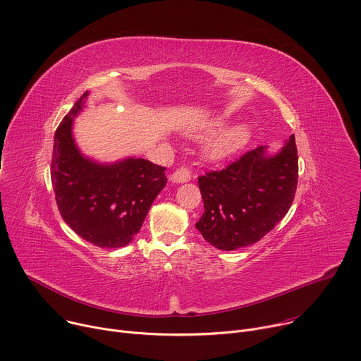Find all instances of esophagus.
<instances>
[{"label": "esophagus", "mask_w": 361, "mask_h": 361, "mask_svg": "<svg viewBox=\"0 0 361 361\" xmlns=\"http://www.w3.org/2000/svg\"><path fill=\"white\" fill-rule=\"evenodd\" d=\"M191 180V171L187 167H181L178 170H176L171 176H170V181L171 183H187Z\"/></svg>", "instance_id": "obj_1"}]
</instances>
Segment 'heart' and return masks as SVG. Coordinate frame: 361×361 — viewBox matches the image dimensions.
Instances as JSON below:
<instances>
[{
  "label": "heart",
  "instance_id": "b5f03b06",
  "mask_svg": "<svg viewBox=\"0 0 361 361\" xmlns=\"http://www.w3.org/2000/svg\"><path fill=\"white\" fill-rule=\"evenodd\" d=\"M221 123L217 124V127ZM250 140V130L244 124L233 126L223 133H220L213 141L205 147V154L210 160H223L227 159L237 151H240Z\"/></svg>",
  "mask_w": 361,
  "mask_h": 361
}]
</instances>
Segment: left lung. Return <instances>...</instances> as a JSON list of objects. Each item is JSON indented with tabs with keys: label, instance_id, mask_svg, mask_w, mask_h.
Instances as JSON below:
<instances>
[{
	"label": "left lung",
	"instance_id": "obj_1",
	"mask_svg": "<svg viewBox=\"0 0 361 361\" xmlns=\"http://www.w3.org/2000/svg\"><path fill=\"white\" fill-rule=\"evenodd\" d=\"M297 178L294 134L276 154L267 147H257L227 169L198 177L204 214L195 228L220 250L251 245L287 214Z\"/></svg>",
	"mask_w": 361,
	"mask_h": 361
}]
</instances>
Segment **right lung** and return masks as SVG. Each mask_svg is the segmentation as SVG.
<instances>
[{
	"label": "right lung",
	"instance_id": "obj_1",
	"mask_svg": "<svg viewBox=\"0 0 361 361\" xmlns=\"http://www.w3.org/2000/svg\"><path fill=\"white\" fill-rule=\"evenodd\" d=\"M88 94L81 95L56 131L51 181L61 217L73 231L97 247L120 248L133 241L166 187V167L135 157L98 163L84 156L73 124Z\"/></svg>",
	"mask_w": 361,
	"mask_h": 361
}]
</instances>
